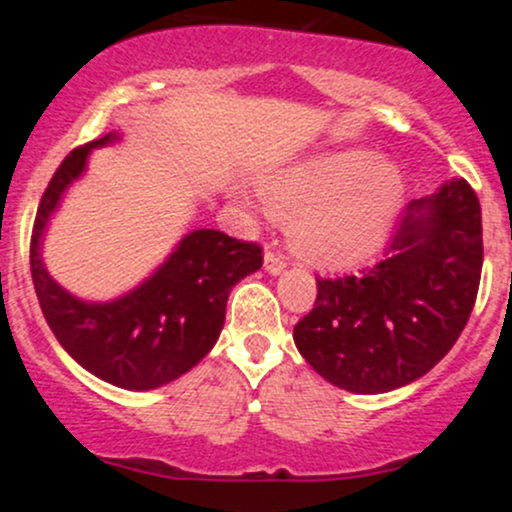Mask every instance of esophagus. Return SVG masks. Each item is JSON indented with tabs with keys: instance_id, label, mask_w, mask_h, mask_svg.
<instances>
[{
	"instance_id": "34e87169",
	"label": "esophagus",
	"mask_w": 512,
	"mask_h": 512,
	"mask_svg": "<svg viewBox=\"0 0 512 512\" xmlns=\"http://www.w3.org/2000/svg\"><path fill=\"white\" fill-rule=\"evenodd\" d=\"M284 269H286V260H284V257L276 255V252H272V250L264 252V272L276 276V274L284 272Z\"/></svg>"
}]
</instances>
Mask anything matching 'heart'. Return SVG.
<instances>
[{
	"label": "heart",
	"instance_id": "obj_1",
	"mask_svg": "<svg viewBox=\"0 0 512 512\" xmlns=\"http://www.w3.org/2000/svg\"><path fill=\"white\" fill-rule=\"evenodd\" d=\"M269 211L291 219L298 255L317 264H354L383 248L404 204V175L366 149L325 151L260 178ZM243 207L248 195L231 192Z\"/></svg>",
	"mask_w": 512,
	"mask_h": 512
}]
</instances>
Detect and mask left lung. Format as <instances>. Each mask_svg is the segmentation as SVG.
Segmentation results:
<instances>
[{"mask_svg": "<svg viewBox=\"0 0 512 512\" xmlns=\"http://www.w3.org/2000/svg\"><path fill=\"white\" fill-rule=\"evenodd\" d=\"M481 207L467 180L409 202L385 257L363 274L317 279L293 342L327 383L380 395L426 375L452 349L479 291Z\"/></svg>", "mask_w": 512, "mask_h": 512, "instance_id": "left-lung-1", "label": "left lung"}]
</instances>
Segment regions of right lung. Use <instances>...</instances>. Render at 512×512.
<instances>
[{"mask_svg": "<svg viewBox=\"0 0 512 512\" xmlns=\"http://www.w3.org/2000/svg\"><path fill=\"white\" fill-rule=\"evenodd\" d=\"M117 142L122 132L115 129L79 146L52 175L35 216L31 274L40 310L62 349L105 383L142 392L173 383L214 349L228 293L262 267V250L214 228H197L142 284L113 301L69 293L45 267V233L62 197L86 173L91 151Z\"/></svg>", "mask_w": 512, "mask_h": 512, "instance_id": "1", "label": "right lung"}]
</instances>
